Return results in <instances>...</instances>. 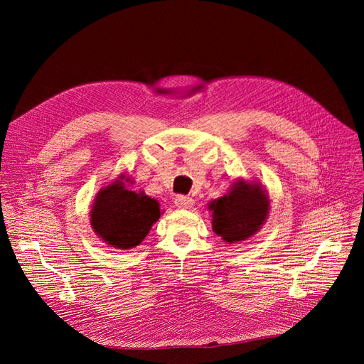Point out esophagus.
<instances>
[{
    "label": "esophagus",
    "mask_w": 364,
    "mask_h": 364,
    "mask_svg": "<svg viewBox=\"0 0 364 364\" xmlns=\"http://www.w3.org/2000/svg\"><path fill=\"white\" fill-rule=\"evenodd\" d=\"M174 202L178 208H192V205H193V199L188 198V196H184V195L176 196Z\"/></svg>",
    "instance_id": "obj_1"
}]
</instances>
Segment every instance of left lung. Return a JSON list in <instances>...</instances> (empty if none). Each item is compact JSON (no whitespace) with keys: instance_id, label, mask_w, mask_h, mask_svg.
Here are the masks:
<instances>
[{"instance_id":"1","label":"left lung","mask_w":364,"mask_h":364,"mask_svg":"<svg viewBox=\"0 0 364 364\" xmlns=\"http://www.w3.org/2000/svg\"><path fill=\"white\" fill-rule=\"evenodd\" d=\"M213 230L227 243L243 242L259 232L270 209V199L259 183L237 180L230 192L209 203Z\"/></svg>"}]
</instances>
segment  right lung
<instances>
[{
    "mask_svg": "<svg viewBox=\"0 0 364 364\" xmlns=\"http://www.w3.org/2000/svg\"><path fill=\"white\" fill-rule=\"evenodd\" d=\"M124 174L103 187L95 196L90 214L95 235L117 250L139 246L161 217V205L143 192L127 187Z\"/></svg>",
    "mask_w": 364,
    "mask_h": 364,
    "instance_id": "obj_1",
    "label": "right lung"
}]
</instances>
